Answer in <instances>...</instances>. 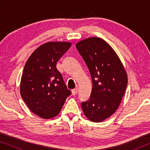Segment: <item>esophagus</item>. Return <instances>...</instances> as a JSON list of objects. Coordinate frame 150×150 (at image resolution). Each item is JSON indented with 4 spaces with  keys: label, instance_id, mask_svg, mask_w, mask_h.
I'll return each mask as SVG.
<instances>
[{
    "label": "esophagus",
    "instance_id": "1",
    "mask_svg": "<svg viewBox=\"0 0 150 150\" xmlns=\"http://www.w3.org/2000/svg\"><path fill=\"white\" fill-rule=\"evenodd\" d=\"M77 93H78V88H76V89H73L72 91H71V93H72L73 96L76 95Z\"/></svg>",
    "mask_w": 150,
    "mask_h": 150
}]
</instances>
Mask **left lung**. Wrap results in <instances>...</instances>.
<instances>
[{"mask_svg": "<svg viewBox=\"0 0 150 150\" xmlns=\"http://www.w3.org/2000/svg\"><path fill=\"white\" fill-rule=\"evenodd\" d=\"M92 80L91 96L81 103L84 114L93 122L111 116L120 106L128 77L117 54L102 39L90 38L76 44Z\"/></svg>", "mask_w": 150, "mask_h": 150, "instance_id": "left-lung-1", "label": "left lung"}]
</instances>
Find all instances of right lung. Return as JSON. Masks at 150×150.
Here are the masks:
<instances>
[{
  "instance_id": "right-lung-1",
  "label": "right lung",
  "mask_w": 150,
  "mask_h": 150,
  "mask_svg": "<svg viewBox=\"0 0 150 150\" xmlns=\"http://www.w3.org/2000/svg\"><path fill=\"white\" fill-rule=\"evenodd\" d=\"M71 45L69 42L46 43L32 53L24 65L20 94L28 108L40 117L57 116L71 95L56 67Z\"/></svg>"
}]
</instances>
